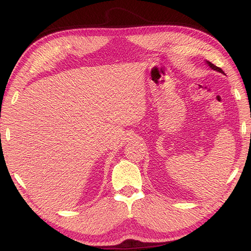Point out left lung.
Listing matches in <instances>:
<instances>
[{
  "mask_svg": "<svg viewBox=\"0 0 251 251\" xmlns=\"http://www.w3.org/2000/svg\"><path fill=\"white\" fill-rule=\"evenodd\" d=\"M207 63H208V65H209V67H210L211 69H214V70H216V71H218V72H220V73H225V72L222 71V69H221V68L215 66L214 63H211L210 61H207Z\"/></svg>",
  "mask_w": 251,
  "mask_h": 251,
  "instance_id": "left-lung-1",
  "label": "left lung"
}]
</instances>
